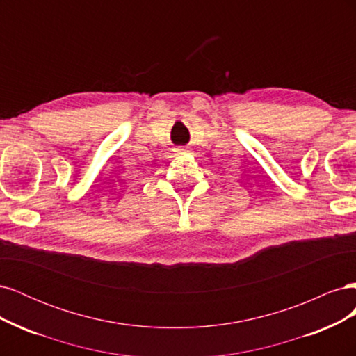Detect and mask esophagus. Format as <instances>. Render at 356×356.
I'll list each match as a JSON object with an SVG mask.
<instances>
[{
	"instance_id": "34e87169",
	"label": "esophagus",
	"mask_w": 356,
	"mask_h": 356,
	"mask_svg": "<svg viewBox=\"0 0 356 356\" xmlns=\"http://www.w3.org/2000/svg\"><path fill=\"white\" fill-rule=\"evenodd\" d=\"M187 148H178V153H186Z\"/></svg>"
}]
</instances>
